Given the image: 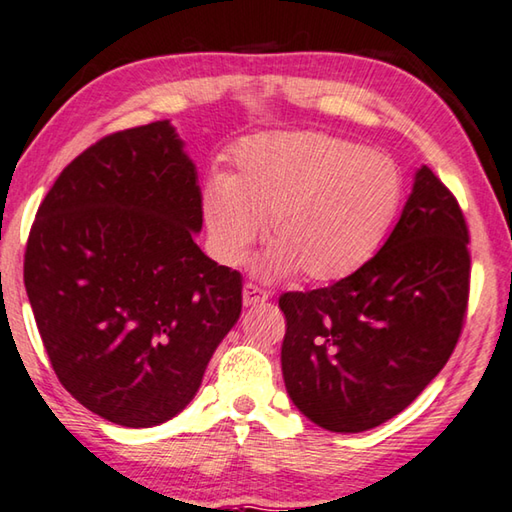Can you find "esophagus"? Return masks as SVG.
Masks as SVG:
<instances>
[{
    "label": "esophagus",
    "mask_w": 512,
    "mask_h": 512,
    "mask_svg": "<svg viewBox=\"0 0 512 512\" xmlns=\"http://www.w3.org/2000/svg\"><path fill=\"white\" fill-rule=\"evenodd\" d=\"M268 300V293L264 289H259L257 284H246L244 287V296H241V302L244 307H255V305H264Z\"/></svg>",
    "instance_id": "34e87169"
}]
</instances>
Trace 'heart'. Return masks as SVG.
Listing matches in <instances>:
<instances>
[{
	"mask_svg": "<svg viewBox=\"0 0 512 512\" xmlns=\"http://www.w3.org/2000/svg\"><path fill=\"white\" fill-rule=\"evenodd\" d=\"M402 173L388 155L325 133H273L241 142L232 178L203 192L214 255L237 266L266 235L277 239L259 262L264 275L305 271L339 282L368 264L402 205Z\"/></svg>",
	"mask_w": 512,
	"mask_h": 512,
	"instance_id": "b5f03b06",
	"label": "heart"
}]
</instances>
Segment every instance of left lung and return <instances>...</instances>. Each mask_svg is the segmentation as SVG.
I'll list each match as a JSON object with an SVG mask.
<instances>
[{
  "instance_id": "8db88e82",
  "label": "left lung",
  "mask_w": 512,
  "mask_h": 512,
  "mask_svg": "<svg viewBox=\"0 0 512 512\" xmlns=\"http://www.w3.org/2000/svg\"><path fill=\"white\" fill-rule=\"evenodd\" d=\"M467 289L463 212L433 171L420 167L400 221L368 264L332 287L280 298L291 402L334 433L395 418L452 357Z\"/></svg>"
}]
</instances>
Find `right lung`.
<instances>
[{
	"label": "right lung",
	"instance_id": "obj_1",
	"mask_svg": "<svg viewBox=\"0 0 512 512\" xmlns=\"http://www.w3.org/2000/svg\"><path fill=\"white\" fill-rule=\"evenodd\" d=\"M196 180L171 121H153L67 164L31 228L24 287L51 366L121 427L183 411L241 314V275L194 241Z\"/></svg>",
	"mask_w": 512,
	"mask_h": 512
}]
</instances>
